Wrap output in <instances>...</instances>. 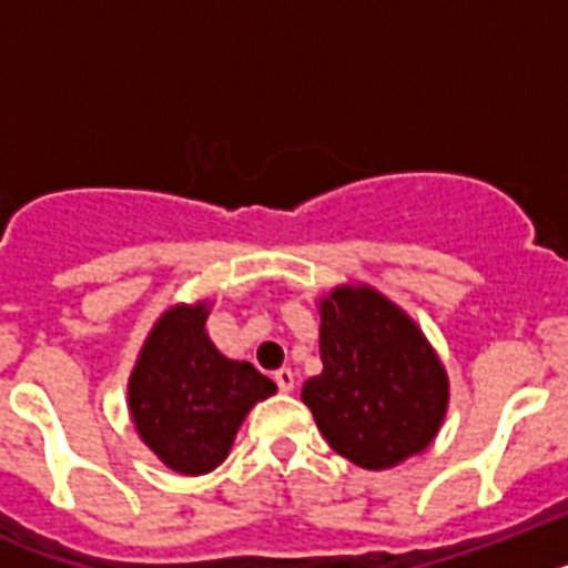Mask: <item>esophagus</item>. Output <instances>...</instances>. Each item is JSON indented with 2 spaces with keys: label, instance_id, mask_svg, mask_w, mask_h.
Listing matches in <instances>:
<instances>
[{
  "label": "esophagus",
  "instance_id": "esophagus-1",
  "mask_svg": "<svg viewBox=\"0 0 568 568\" xmlns=\"http://www.w3.org/2000/svg\"><path fill=\"white\" fill-rule=\"evenodd\" d=\"M273 378H275V384H278L281 393H293L295 389V375H293V369H287V366H281Z\"/></svg>",
  "mask_w": 568,
  "mask_h": 568
}]
</instances>
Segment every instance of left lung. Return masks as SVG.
Segmentation results:
<instances>
[{
    "mask_svg": "<svg viewBox=\"0 0 568 568\" xmlns=\"http://www.w3.org/2000/svg\"><path fill=\"white\" fill-rule=\"evenodd\" d=\"M318 315L324 369L301 400L327 444L373 471L424 453L449 406V375L424 329L369 284L333 287Z\"/></svg>",
    "mask_w": 568,
    "mask_h": 568,
    "instance_id": "left-lung-1",
    "label": "left lung"
}]
</instances>
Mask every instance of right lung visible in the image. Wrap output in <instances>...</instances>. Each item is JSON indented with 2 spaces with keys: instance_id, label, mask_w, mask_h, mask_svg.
I'll return each mask as SVG.
<instances>
[{
  "instance_id": "1",
  "label": "right lung",
  "mask_w": 568,
  "mask_h": 568,
  "mask_svg": "<svg viewBox=\"0 0 568 568\" xmlns=\"http://www.w3.org/2000/svg\"><path fill=\"white\" fill-rule=\"evenodd\" d=\"M207 298L155 318L128 378L135 433L179 475H207L233 449L241 424L278 386L247 361L219 353L207 335Z\"/></svg>"
}]
</instances>
